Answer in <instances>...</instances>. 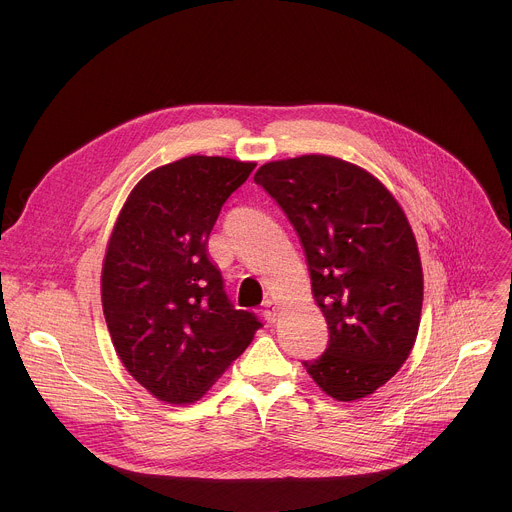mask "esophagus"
I'll use <instances>...</instances> for the list:
<instances>
[{"label":"esophagus","mask_w":512,"mask_h":512,"mask_svg":"<svg viewBox=\"0 0 512 512\" xmlns=\"http://www.w3.org/2000/svg\"><path fill=\"white\" fill-rule=\"evenodd\" d=\"M263 318L269 322V324H273L275 320H277V310H275V304L273 302H265V306H263Z\"/></svg>","instance_id":"esophagus-1"}]
</instances>
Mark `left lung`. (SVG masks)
Segmentation results:
<instances>
[{"mask_svg":"<svg viewBox=\"0 0 512 512\" xmlns=\"http://www.w3.org/2000/svg\"><path fill=\"white\" fill-rule=\"evenodd\" d=\"M294 225L330 340L304 367L336 401L383 387L407 360L421 322L423 271L395 196L334 156L263 164L255 178Z\"/></svg>","mask_w":512,"mask_h":512,"instance_id":"obj_1","label":"left lung"}]
</instances>
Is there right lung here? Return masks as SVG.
<instances>
[{
  "label": "right lung",
  "mask_w": 512,
  "mask_h": 512,
  "mask_svg": "<svg viewBox=\"0 0 512 512\" xmlns=\"http://www.w3.org/2000/svg\"><path fill=\"white\" fill-rule=\"evenodd\" d=\"M257 164L188 156L145 174L111 231L101 302L127 373L170 405L198 401L261 322L235 310L206 253L227 198Z\"/></svg>",
  "instance_id": "obj_1"
}]
</instances>
